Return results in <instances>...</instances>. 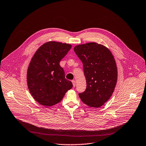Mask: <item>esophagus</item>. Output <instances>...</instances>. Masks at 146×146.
Segmentation results:
<instances>
[{"label":"esophagus","instance_id":"1","mask_svg":"<svg viewBox=\"0 0 146 146\" xmlns=\"http://www.w3.org/2000/svg\"><path fill=\"white\" fill-rule=\"evenodd\" d=\"M72 84H73V87H76V81H75V80H72Z\"/></svg>","mask_w":146,"mask_h":146}]
</instances>
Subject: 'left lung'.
Returning a JSON list of instances; mask_svg holds the SVG:
<instances>
[{
  "label": "left lung",
  "mask_w": 146,
  "mask_h": 146,
  "mask_svg": "<svg viewBox=\"0 0 146 146\" xmlns=\"http://www.w3.org/2000/svg\"><path fill=\"white\" fill-rule=\"evenodd\" d=\"M74 51L83 64L86 78V91L78 94L83 103L99 108L112 95L117 81L114 58L105 46L96 43L77 45Z\"/></svg>",
  "instance_id": "left-lung-1"
}]
</instances>
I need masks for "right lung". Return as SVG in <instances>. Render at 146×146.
<instances>
[{"mask_svg":"<svg viewBox=\"0 0 146 146\" xmlns=\"http://www.w3.org/2000/svg\"><path fill=\"white\" fill-rule=\"evenodd\" d=\"M72 48L69 44L49 41L36 51L28 66L27 83L33 98L40 105L60 102L73 84L65 78L59 62Z\"/></svg>","mask_w":146,"mask_h":146,"instance_id":"1","label":"right lung"}]
</instances>
